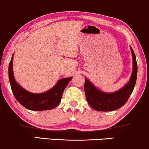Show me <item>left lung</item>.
<instances>
[{
	"instance_id": "left-lung-1",
	"label": "left lung",
	"mask_w": 149,
	"mask_h": 149,
	"mask_svg": "<svg viewBox=\"0 0 149 149\" xmlns=\"http://www.w3.org/2000/svg\"><path fill=\"white\" fill-rule=\"evenodd\" d=\"M133 56V71L129 82L121 89L113 93L100 91L88 79L85 78L84 92L88 103L92 108L99 111H111L125 105L132 93L136 82L137 65L135 53L131 47Z\"/></svg>"
}]
</instances>
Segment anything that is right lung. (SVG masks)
I'll use <instances>...</instances> for the list:
<instances>
[{"mask_svg": "<svg viewBox=\"0 0 149 149\" xmlns=\"http://www.w3.org/2000/svg\"><path fill=\"white\" fill-rule=\"evenodd\" d=\"M13 56L9 65V79L12 91L17 101L22 106L31 111L50 110L61 102L64 90L72 77L61 79L54 87L42 93H33L27 91L15 80L13 72Z\"/></svg>", "mask_w": 149, "mask_h": 149, "instance_id": "obj_1", "label": "right lung"}]
</instances>
